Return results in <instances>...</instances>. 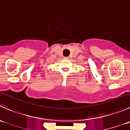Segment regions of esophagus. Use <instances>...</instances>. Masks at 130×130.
<instances>
[{"label": "esophagus", "mask_w": 130, "mask_h": 130, "mask_svg": "<svg viewBox=\"0 0 130 130\" xmlns=\"http://www.w3.org/2000/svg\"><path fill=\"white\" fill-rule=\"evenodd\" d=\"M64 59H65V60H69V57H64Z\"/></svg>", "instance_id": "34e87169"}]
</instances>
